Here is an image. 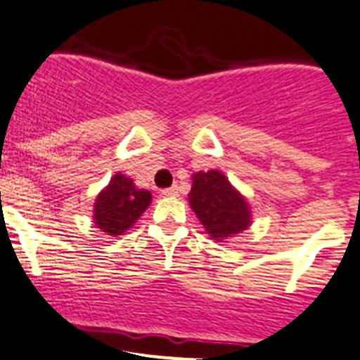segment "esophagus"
<instances>
[{
	"label": "esophagus",
	"instance_id": "esophagus-1",
	"mask_svg": "<svg viewBox=\"0 0 360 360\" xmlns=\"http://www.w3.org/2000/svg\"><path fill=\"white\" fill-rule=\"evenodd\" d=\"M177 193H179V188H177L176 184L170 188H165V190H161V195H165V197H176Z\"/></svg>",
	"mask_w": 360,
	"mask_h": 360
}]
</instances>
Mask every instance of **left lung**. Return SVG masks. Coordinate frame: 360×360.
<instances>
[{
	"label": "left lung",
	"instance_id": "1",
	"mask_svg": "<svg viewBox=\"0 0 360 360\" xmlns=\"http://www.w3.org/2000/svg\"><path fill=\"white\" fill-rule=\"evenodd\" d=\"M188 200L213 240L224 242L251 226L248 200L219 170L193 174Z\"/></svg>",
	"mask_w": 360,
	"mask_h": 360
}]
</instances>
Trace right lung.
I'll use <instances>...</instances> for the list:
<instances>
[{"instance_id":"add662e5","label":"right lung","mask_w":360,"mask_h":360,"mask_svg":"<svg viewBox=\"0 0 360 360\" xmlns=\"http://www.w3.org/2000/svg\"><path fill=\"white\" fill-rule=\"evenodd\" d=\"M150 192L136 188L131 177L115 174L95 200L93 220L108 235H124L150 204Z\"/></svg>"}]
</instances>
